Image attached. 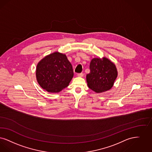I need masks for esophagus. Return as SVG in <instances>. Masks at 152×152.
Wrapping results in <instances>:
<instances>
[{
	"mask_svg": "<svg viewBox=\"0 0 152 152\" xmlns=\"http://www.w3.org/2000/svg\"><path fill=\"white\" fill-rule=\"evenodd\" d=\"M77 75H78V77H82L83 76V73H78L77 74Z\"/></svg>",
	"mask_w": 152,
	"mask_h": 152,
	"instance_id": "esophagus-1",
	"label": "esophagus"
}]
</instances>
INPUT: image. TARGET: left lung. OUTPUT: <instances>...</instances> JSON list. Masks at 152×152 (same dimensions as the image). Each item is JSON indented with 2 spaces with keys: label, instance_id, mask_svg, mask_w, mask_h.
<instances>
[{
  "label": "left lung",
  "instance_id": "left-lung-1",
  "mask_svg": "<svg viewBox=\"0 0 152 152\" xmlns=\"http://www.w3.org/2000/svg\"><path fill=\"white\" fill-rule=\"evenodd\" d=\"M90 72L86 75L88 87L96 93H103L112 88L118 76L113 63L105 57L93 58L90 65Z\"/></svg>",
  "mask_w": 152,
  "mask_h": 152
}]
</instances>
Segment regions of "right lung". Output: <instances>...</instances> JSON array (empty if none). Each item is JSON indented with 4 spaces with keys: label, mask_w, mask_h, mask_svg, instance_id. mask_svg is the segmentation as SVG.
I'll use <instances>...</instances> for the list:
<instances>
[{
    "label": "right lung",
    "mask_w": 152,
    "mask_h": 152,
    "mask_svg": "<svg viewBox=\"0 0 152 152\" xmlns=\"http://www.w3.org/2000/svg\"><path fill=\"white\" fill-rule=\"evenodd\" d=\"M36 74L40 86L50 93H58L68 86L74 75L73 67L66 55L58 52L41 60Z\"/></svg>",
    "instance_id": "1"
}]
</instances>
